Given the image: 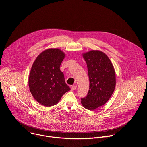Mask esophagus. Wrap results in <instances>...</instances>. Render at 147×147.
I'll use <instances>...</instances> for the list:
<instances>
[{
  "label": "esophagus",
  "mask_w": 147,
  "mask_h": 147,
  "mask_svg": "<svg viewBox=\"0 0 147 147\" xmlns=\"http://www.w3.org/2000/svg\"><path fill=\"white\" fill-rule=\"evenodd\" d=\"M76 88H77V86H73L71 87V91H74V90H76Z\"/></svg>",
  "instance_id": "esophagus-1"
}]
</instances>
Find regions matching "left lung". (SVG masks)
<instances>
[{"mask_svg": "<svg viewBox=\"0 0 147 147\" xmlns=\"http://www.w3.org/2000/svg\"><path fill=\"white\" fill-rule=\"evenodd\" d=\"M90 79L87 96L81 99L82 105L92 111L105 104L113 94L116 86V73L108 56L99 50L83 53Z\"/></svg>", "mask_w": 147, "mask_h": 147, "instance_id": "1", "label": "left lung"}]
</instances>
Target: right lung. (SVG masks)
<instances>
[{
    "instance_id": "add662e5",
    "label": "right lung",
    "mask_w": 147,
    "mask_h": 147,
    "mask_svg": "<svg viewBox=\"0 0 147 147\" xmlns=\"http://www.w3.org/2000/svg\"><path fill=\"white\" fill-rule=\"evenodd\" d=\"M65 53L59 48L42 52L34 61L28 78V86L34 98L46 107L55 105L70 90L60 70Z\"/></svg>"
}]
</instances>
